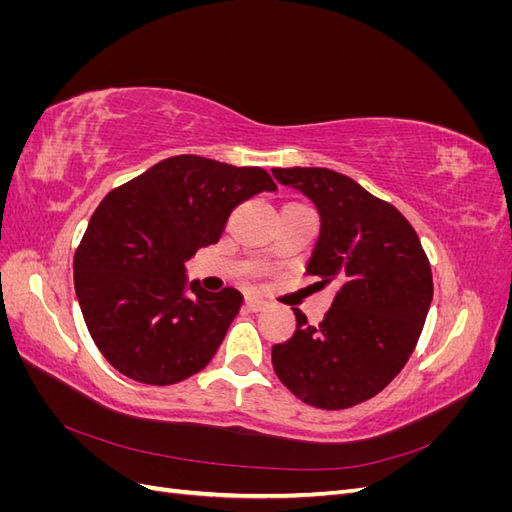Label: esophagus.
Wrapping results in <instances>:
<instances>
[{"mask_svg":"<svg viewBox=\"0 0 512 512\" xmlns=\"http://www.w3.org/2000/svg\"><path fill=\"white\" fill-rule=\"evenodd\" d=\"M243 303H245L247 309H250V312H262V309L267 307V303L262 301V299H258V297H254V294H245Z\"/></svg>","mask_w":512,"mask_h":512,"instance_id":"obj_1","label":"esophagus"}]
</instances>
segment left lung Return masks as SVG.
Here are the masks:
<instances>
[{"label":"left lung","mask_w":512,"mask_h":512,"mask_svg":"<svg viewBox=\"0 0 512 512\" xmlns=\"http://www.w3.org/2000/svg\"><path fill=\"white\" fill-rule=\"evenodd\" d=\"M320 211L307 275L339 290L322 322L301 309L297 331L271 350L273 369L303 404L346 410L378 395L408 363L433 299L429 258L391 203L329 168H273Z\"/></svg>","instance_id":"left-lung-1"}]
</instances>
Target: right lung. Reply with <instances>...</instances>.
I'll use <instances>...</instances> for the list:
<instances>
[{
    "label": "right lung",
    "instance_id": "1",
    "mask_svg": "<svg viewBox=\"0 0 512 512\" xmlns=\"http://www.w3.org/2000/svg\"><path fill=\"white\" fill-rule=\"evenodd\" d=\"M277 188L265 168L175 156L104 196L74 254L91 339L119 374L151 386L198 374L218 352L243 294L185 297V260L218 243L243 200Z\"/></svg>",
    "mask_w": 512,
    "mask_h": 512
}]
</instances>
